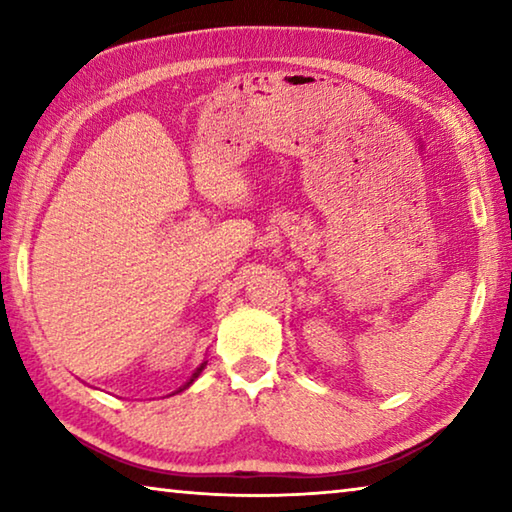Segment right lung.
<instances>
[{
	"instance_id": "right-lung-1",
	"label": "right lung",
	"mask_w": 512,
	"mask_h": 512,
	"mask_svg": "<svg viewBox=\"0 0 512 512\" xmlns=\"http://www.w3.org/2000/svg\"><path fill=\"white\" fill-rule=\"evenodd\" d=\"M205 366H207V361H203V363H201V366H198V368H196V370L192 372V377H189V379L185 381V384H183V386H180V388H178V391H173L171 395H176V393H183V391H185V388H189V386H192V384H194V381L198 379V375H201V372L205 370Z\"/></svg>"
}]
</instances>
